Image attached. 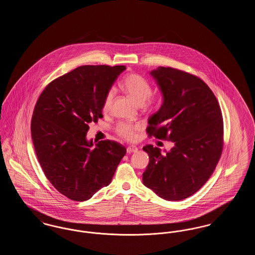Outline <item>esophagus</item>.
<instances>
[{
	"label": "esophagus",
	"mask_w": 255,
	"mask_h": 255,
	"mask_svg": "<svg viewBox=\"0 0 255 255\" xmlns=\"http://www.w3.org/2000/svg\"><path fill=\"white\" fill-rule=\"evenodd\" d=\"M137 151V148L135 146H129L127 147V153L131 154V153H134Z\"/></svg>",
	"instance_id": "obj_1"
}]
</instances>
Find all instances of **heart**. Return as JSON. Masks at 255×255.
I'll return each mask as SVG.
<instances>
[{
  "instance_id": "b5f03b06",
  "label": "heart",
  "mask_w": 255,
  "mask_h": 255,
  "mask_svg": "<svg viewBox=\"0 0 255 255\" xmlns=\"http://www.w3.org/2000/svg\"><path fill=\"white\" fill-rule=\"evenodd\" d=\"M122 90L138 105H142L152 95V92H153L151 84L143 76L136 73L127 75L122 81ZM114 96H115V93L113 90H110L109 92L106 94L103 101V105H102V109L104 112H108L111 109ZM157 102L158 101L156 98H152L148 101V105L155 106ZM116 130H117V133L123 138L128 140H133L136 136V131L138 130V127L131 123L121 122L117 125Z\"/></svg>"
}]
</instances>
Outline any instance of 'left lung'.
Returning <instances> with one entry per match:
<instances>
[{
  "mask_svg": "<svg viewBox=\"0 0 255 255\" xmlns=\"http://www.w3.org/2000/svg\"><path fill=\"white\" fill-rule=\"evenodd\" d=\"M150 74L163 101L146 131L174 147L164 154L151 144L143 147L150 160L142 182L164 200L181 201L195 194L216 168L224 144L222 112L209 87L193 74L170 67Z\"/></svg>",
  "mask_w": 255,
  "mask_h": 255,
  "instance_id": "1",
  "label": "left lung"
}]
</instances>
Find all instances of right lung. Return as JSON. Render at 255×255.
Returning <instances> with one entry per match:
<instances>
[{"label": "right lung", "instance_id": "add662e5", "mask_svg": "<svg viewBox=\"0 0 255 255\" xmlns=\"http://www.w3.org/2000/svg\"><path fill=\"white\" fill-rule=\"evenodd\" d=\"M125 66H81L51 81L37 100L31 137L50 183L67 198L83 202L109 185L126 148L114 140L94 145L86 134L103 118L102 105Z\"/></svg>", "mask_w": 255, "mask_h": 255}]
</instances>
